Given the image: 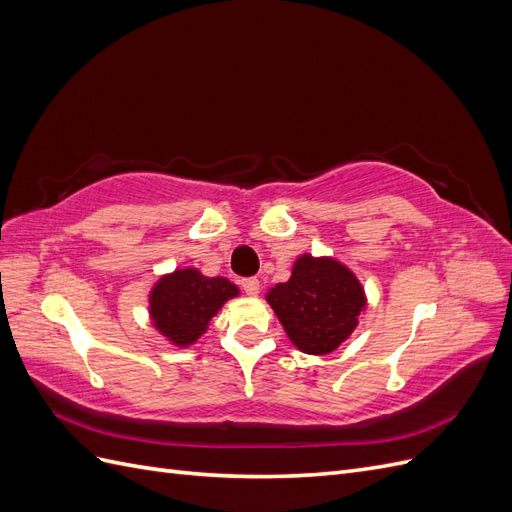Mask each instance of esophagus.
<instances>
[{
  "label": "esophagus",
  "mask_w": 512,
  "mask_h": 512,
  "mask_svg": "<svg viewBox=\"0 0 512 512\" xmlns=\"http://www.w3.org/2000/svg\"><path fill=\"white\" fill-rule=\"evenodd\" d=\"M241 288L250 294V297H256V294L260 292V282L256 280V277H247V280H241Z\"/></svg>",
  "instance_id": "34e87169"
}]
</instances>
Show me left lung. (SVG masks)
I'll return each instance as SVG.
<instances>
[{"label":"left lung","instance_id":"left-lung-1","mask_svg":"<svg viewBox=\"0 0 512 512\" xmlns=\"http://www.w3.org/2000/svg\"><path fill=\"white\" fill-rule=\"evenodd\" d=\"M267 303L290 342L305 354H329L342 346L365 312V290L346 265L331 256L301 254L290 280L267 292Z\"/></svg>","mask_w":512,"mask_h":512}]
</instances>
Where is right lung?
Masks as SVG:
<instances>
[{
  "label": "right lung",
  "mask_w": 512,
  "mask_h": 512,
  "mask_svg": "<svg viewBox=\"0 0 512 512\" xmlns=\"http://www.w3.org/2000/svg\"><path fill=\"white\" fill-rule=\"evenodd\" d=\"M232 297H239V288L226 277H207L198 269H175L153 284L149 318L170 344L188 348Z\"/></svg>",
  "instance_id": "add662e5"
}]
</instances>
